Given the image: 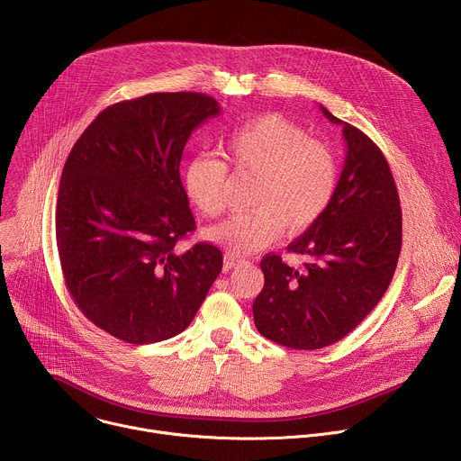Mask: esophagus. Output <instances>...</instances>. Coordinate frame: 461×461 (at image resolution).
Instances as JSON below:
<instances>
[{
    "mask_svg": "<svg viewBox=\"0 0 461 461\" xmlns=\"http://www.w3.org/2000/svg\"><path fill=\"white\" fill-rule=\"evenodd\" d=\"M242 262H244V260L239 258V257H235L233 253H226V255H224V270L228 272V270H231V268L242 265Z\"/></svg>",
    "mask_w": 461,
    "mask_h": 461,
    "instance_id": "obj_1",
    "label": "esophagus"
}]
</instances>
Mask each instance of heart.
<instances>
[{
  "instance_id": "1",
  "label": "heart",
  "mask_w": 461,
  "mask_h": 461,
  "mask_svg": "<svg viewBox=\"0 0 461 461\" xmlns=\"http://www.w3.org/2000/svg\"><path fill=\"white\" fill-rule=\"evenodd\" d=\"M224 159L237 175L255 176L249 212L206 230L204 237L235 255L274 244L283 230L299 235L332 206L339 187V160L294 122L265 114L235 127L224 140ZM184 193L208 219L228 204V166L213 155H196L184 169Z\"/></svg>"
}]
</instances>
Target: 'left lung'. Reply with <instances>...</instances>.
<instances>
[{"instance_id": "1", "label": "left lung", "mask_w": 461, "mask_h": 461, "mask_svg": "<svg viewBox=\"0 0 461 461\" xmlns=\"http://www.w3.org/2000/svg\"><path fill=\"white\" fill-rule=\"evenodd\" d=\"M343 123L347 158L328 212L288 244L306 257L292 268L277 253L260 260L265 288L253 303L257 330L294 350H317L345 336L384 295L402 251V208L381 149L361 129Z\"/></svg>"}]
</instances>
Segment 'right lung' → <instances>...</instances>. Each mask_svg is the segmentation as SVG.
Segmentation results:
<instances>
[{"mask_svg": "<svg viewBox=\"0 0 461 461\" xmlns=\"http://www.w3.org/2000/svg\"><path fill=\"white\" fill-rule=\"evenodd\" d=\"M221 107L203 93H151L104 109L63 166L56 204L61 274L104 332L148 345L184 332L217 276L222 251L176 242L194 231L180 180L193 131Z\"/></svg>", "mask_w": 461, "mask_h": 461, "instance_id": "obj_1", "label": "right lung"}]
</instances>
